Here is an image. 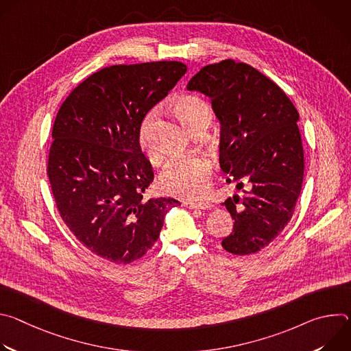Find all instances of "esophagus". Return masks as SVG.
Here are the masks:
<instances>
[{
  "instance_id": "34e87169",
  "label": "esophagus",
  "mask_w": 351,
  "mask_h": 351,
  "mask_svg": "<svg viewBox=\"0 0 351 351\" xmlns=\"http://www.w3.org/2000/svg\"><path fill=\"white\" fill-rule=\"evenodd\" d=\"M182 206L183 207H189V208H198V210H210V208H213V204H210V203H206V202H187V199L182 202Z\"/></svg>"
}]
</instances>
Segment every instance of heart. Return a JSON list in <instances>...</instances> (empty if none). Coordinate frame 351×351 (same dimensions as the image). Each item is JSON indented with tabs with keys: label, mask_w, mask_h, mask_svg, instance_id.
<instances>
[{
	"label": "heart",
	"mask_w": 351,
	"mask_h": 351,
	"mask_svg": "<svg viewBox=\"0 0 351 351\" xmlns=\"http://www.w3.org/2000/svg\"><path fill=\"white\" fill-rule=\"evenodd\" d=\"M172 111L179 121L194 134L206 132L213 122V108L204 98L198 95H183L172 103ZM153 114H148L140 126L138 143L148 160L153 164L160 162V156L156 153L148 138L149 125ZM211 162L204 157H186L169 162L158 178V187L168 195L179 198H198L206 194L210 186Z\"/></svg>",
	"instance_id": "b5f03b06"
}]
</instances>
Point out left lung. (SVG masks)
Returning a JSON list of instances; mask_svg holds the SVG:
<instances>
[{
	"label": "left lung",
	"mask_w": 351,
	"mask_h": 351,
	"mask_svg": "<svg viewBox=\"0 0 351 351\" xmlns=\"http://www.w3.org/2000/svg\"><path fill=\"white\" fill-rule=\"evenodd\" d=\"M187 88L211 98L221 122L219 165L241 191L222 203L234 219L222 247L234 256L254 254L285 229L302 191L298 112L275 82L233 60L202 68Z\"/></svg>",
	"instance_id": "left-lung-1"
}]
</instances>
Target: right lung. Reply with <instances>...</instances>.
Instances as JSON below:
<instances>
[{"label":"right lung","instance_id":"1","mask_svg":"<svg viewBox=\"0 0 351 351\" xmlns=\"http://www.w3.org/2000/svg\"><path fill=\"white\" fill-rule=\"evenodd\" d=\"M186 71L178 61L103 68L75 87L57 114L47 175L58 213L107 261L141 258L158 240L165 214L180 206L175 198H143L154 172L138 132Z\"/></svg>","mask_w":351,"mask_h":351}]
</instances>
